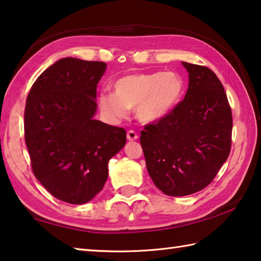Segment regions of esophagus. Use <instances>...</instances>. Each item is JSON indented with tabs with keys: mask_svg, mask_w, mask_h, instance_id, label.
<instances>
[{
	"mask_svg": "<svg viewBox=\"0 0 261 261\" xmlns=\"http://www.w3.org/2000/svg\"><path fill=\"white\" fill-rule=\"evenodd\" d=\"M126 138H127V140L134 141V140H137V139H138V135H137L134 130H130V131H127V134H126Z\"/></svg>",
	"mask_w": 261,
	"mask_h": 261,
	"instance_id": "obj_1",
	"label": "esophagus"
}]
</instances>
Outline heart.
<instances>
[{
  "label": "heart",
  "mask_w": 261,
  "mask_h": 261,
  "mask_svg": "<svg viewBox=\"0 0 261 261\" xmlns=\"http://www.w3.org/2000/svg\"><path fill=\"white\" fill-rule=\"evenodd\" d=\"M114 92H102L98 105L108 120L124 118L135 108L137 118L146 124L167 117L181 101L185 83L174 72L131 73L117 79Z\"/></svg>",
  "instance_id": "b5f03b06"
}]
</instances>
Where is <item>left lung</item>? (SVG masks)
Here are the masks:
<instances>
[{
	"instance_id": "left-lung-1",
	"label": "left lung",
	"mask_w": 261,
	"mask_h": 261,
	"mask_svg": "<svg viewBox=\"0 0 261 261\" xmlns=\"http://www.w3.org/2000/svg\"><path fill=\"white\" fill-rule=\"evenodd\" d=\"M188 72L184 100L163 120L145 126L140 144L155 186L169 196L202 191L230 151L233 117L219 79L204 66L182 61Z\"/></svg>"
}]
</instances>
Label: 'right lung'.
<instances>
[{
    "mask_svg": "<svg viewBox=\"0 0 261 261\" xmlns=\"http://www.w3.org/2000/svg\"><path fill=\"white\" fill-rule=\"evenodd\" d=\"M107 64L63 58L33 84L25 107V141L36 179L51 195L84 204L101 191L108 162L126 132L94 120L97 84Z\"/></svg>",
    "mask_w": 261,
    "mask_h": 261,
    "instance_id": "right-lung-1",
    "label": "right lung"
}]
</instances>
